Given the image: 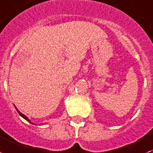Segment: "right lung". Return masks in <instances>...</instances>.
<instances>
[{
    "label": "right lung",
    "instance_id": "obj_1",
    "mask_svg": "<svg viewBox=\"0 0 153 153\" xmlns=\"http://www.w3.org/2000/svg\"><path fill=\"white\" fill-rule=\"evenodd\" d=\"M16 109H17V108H16ZM17 112L19 113V115H21V116H22V117H23V118L25 119V120H27L28 122H30V123H31V122H30V120H29V119H28L27 117H26V116H25V115H23V114H22V113H21V112H20L19 111L17 110Z\"/></svg>",
    "mask_w": 153,
    "mask_h": 153
}]
</instances>
